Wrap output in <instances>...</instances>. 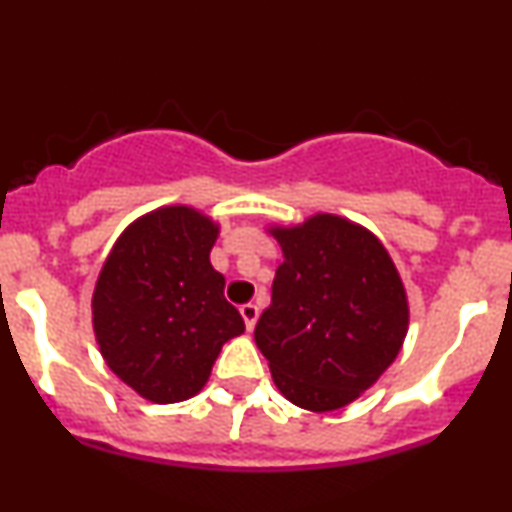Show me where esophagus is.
<instances>
[{
    "label": "esophagus",
    "mask_w": 512,
    "mask_h": 512,
    "mask_svg": "<svg viewBox=\"0 0 512 512\" xmlns=\"http://www.w3.org/2000/svg\"><path fill=\"white\" fill-rule=\"evenodd\" d=\"M240 315H243L245 327L252 330V327H255V322H257V317H260V308H257V305H252V303H245V305H240Z\"/></svg>",
    "instance_id": "esophagus-1"
}]
</instances>
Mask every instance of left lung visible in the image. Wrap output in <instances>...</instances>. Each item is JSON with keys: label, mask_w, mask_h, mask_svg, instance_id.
<instances>
[{"label": "left lung", "mask_w": 512, "mask_h": 512, "mask_svg": "<svg viewBox=\"0 0 512 512\" xmlns=\"http://www.w3.org/2000/svg\"><path fill=\"white\" fill-rule=\"evenodd\" d=\"M284 262L255 342L296 407L334 411L390 368L409 327L407 291L368 228L334 214L272 226Z\"/></svg>", "instance_id": "8db88e82"}]
</instances>
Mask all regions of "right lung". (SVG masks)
<instances>
[{"label": "right lung", "instance_id": "add662e5", "mask_svg": "<svg viewBox=\"0 0 512 512\" xmlns=\"http://www.w3.org/2000/svg\"><path fill=\"white\" fill-rule=\"evenodd\" d=\"M219 223L161 207L129 223L93 291V332L122 383L156 404L195 397L228 339L245 332L209 262Z\"/></svg>", "mask_w": 512, "mask_h": 512}]
</instances>
